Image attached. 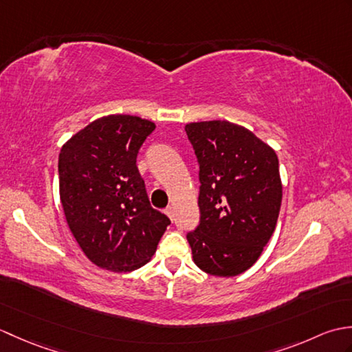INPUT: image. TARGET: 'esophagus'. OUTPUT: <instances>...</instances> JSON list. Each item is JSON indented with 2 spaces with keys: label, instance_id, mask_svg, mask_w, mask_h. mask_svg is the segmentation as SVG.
Masks as SVG:
<instances>
[{
  "label": "esophagus",
  "instance_id": "esophagus-1",
  "mask_svg": "<svg viewBox=\"0 0 352 352\" xmlns=\"http://www.w3.org/2000/svg\"><path fill=\"white\" fill-rule=\"evenodd\" d=\"M164 213H166V216H168V218H169L170 221L174 219V208H172V207H168L166 210H164Z\"/></svg>",
  "mask_w": 352,
  "mask_h": 352
}]
</instances>
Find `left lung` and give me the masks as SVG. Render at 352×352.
I'll return each mask as SVG.
<instances>
[{
  "label": "left lung",
  "mask_w": 352,
  "mask_h": 352,
  "mask_svg": "<svg viewBox=\"0 0 352 352\" xmlns=\"http://www.w3.org/2000/svg\"><path fill=\"white\" fill-rule=\"evenodd\" d=\"M199 163V226L188 234L195 265L236 276L258 260L283 198L278 157L256 134L228 121L186 124Z\"/></svg>",
  "instance_id": "obj_1"
}]
</instances>
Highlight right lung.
I'll return each mask as SVG.
<instances>
[{"label": "right lung", "mask_w": 352, "mask_h": 352, "mask_svg": "<svg viewBox=\"0 0 352 352\" xmlns=\"http://www.w3.org/2000/svg\"><path fill=\"white\" fill-rule=\"evenodd\" d=\"M154 129L139 116H102L65 142L58 154L66 222L85 256L106 271L146 265L170 223L149 204L136 166L139 148Z\"/></svg>", "instance_id": "obj_1"}]
</instances>
